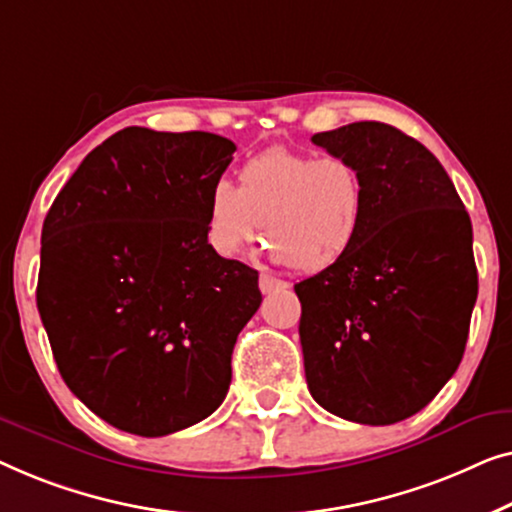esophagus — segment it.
Instances as JSON below:
<instances>
[{
  "label": "esophagus",
  "instance_id": "obj_1",
  "mask_svg": "<svg viewBox=\"0 0 512 512\" xmlns=\"http://www.w3.org/2000/svg\"><path fill=\"white\" fill-rule=\"evenodd\" d=\"M259 290H262V294L280 292V290H287V283H285V280H278V278L269 276V273H262V276H259Z\"/></svg>",
  "mask_w": 512,
  "mask_h": 512
}]
</instances>
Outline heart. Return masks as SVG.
I'll return each instance as SVG.
<instances>
[{
  "label": "heart",
  "mask_w": 512,
  "mask_h": 512,
  "mask_svg": "<svg viewBox=\"0 0 512 512\" xmlns=\"http://www.w3.org/2000/svg\"><path fill=\"white\" fill-rule=\"evenodd\" d=\"M239 185L208 192L206 232L222 257H236L262 236L276 262L322 271L355 248L364 225L366 185L355 162L269 148L239 169Z\"/></svg>",
  "instance_id": "heart-1"
}]
</instances>
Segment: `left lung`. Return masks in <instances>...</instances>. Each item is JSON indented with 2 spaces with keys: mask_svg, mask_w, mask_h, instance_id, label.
I'll list each match as a JSON object with an SVG mask.
<instances>
[{
  "mask_svg": "<svg viewBox=\"0 0 512 512\" xmlns=\"http://www.w3.org/2000/svg\"><path fill=\"white\" fill-rule=\"evenodd\" d=\"M362 171L355 248L294 285L306 383L343 420L394 424L462 362L478 297L471 218L441 162L401 129L352 122L311 139Z\"/></svg>",
  "mask_w": 512,
  "mask_h": 512,
  "instance_id": "obj_1",
  "label": "left lung"
}]
</instances>
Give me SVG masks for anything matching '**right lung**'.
Returning a JSON list of instances; mask_svg holds the SVG:
<instances>
[{"instance_id": "right-lung-1", "label": "right lung", "mask_w": 512, "mask_h": 512, "mask_svg": "<svg viewBox=\"0 0 512 512\" xmlns=\"http://www.w3.org/2000/svg\"><path fill=\"white\" fill-rule=\"evenodd\" d=\"M236 146L127 127L81 162L43 220L37 306L60 376L115 429L167 436L232 383L257 271L208 243V192Z\"/></svg>"}]
</instances>
